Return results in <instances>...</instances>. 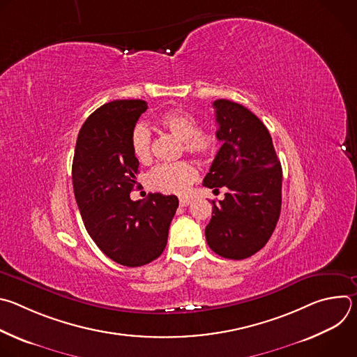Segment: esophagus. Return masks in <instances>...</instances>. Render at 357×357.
Returning <instances> with one entry per match:
<instances>
[{
    "instance_id": "obj_1",
    "label": "esophagus",
    "mask_w": 357,
    "mask_h": 357,
    "mask_svg": "<svg viewBox=\"0 0 357 357\" xmlns=\"http://www.w3.org/2000/svg\"><path fill=\"white\" fill-rule=\"evenodd\" d=\"M190 203H192V199H188V197H181V199H179V205L183 206V208H185V206H189Z\"/></svg>"
}]
</instances>
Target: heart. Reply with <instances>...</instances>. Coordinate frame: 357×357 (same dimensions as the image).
<instances>
[{
  "instance_id": "1",
  "label": "heart",
  "mask_w": 357,
  "mask_h": 357,
  "mask_svg": "<svg viewBox=\"0 0 357 357\" xmlns=\"http://www.w3.org/2000/svg\"><path fill=\"white\" fill-rule=\"evenodd\" d=\"M160 124L183 141V148L189 154L199 157L213 155L219 148L218 131L208 128L199 130L197 119L185 110H171L161 116ZM131 151L139 162L151 158V132L139 124L131 132ZM197 179V169L192 162L181 161L175 164H161L148 174V186L165 193L185 195Z\"/></svg>"
}]
</instances>
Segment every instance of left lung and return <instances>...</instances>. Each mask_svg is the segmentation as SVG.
Here are the masks:
<instances>
[{"mask_svg": "<svg viewBox=\"0 0 357 357\" xmlns=\"http://www.w3.org/2000/svg\"><path fill=\"white\" fill-rule=\"evenodd\" d=\"M222 142L203 185L227 188L212 200L205 234L209 247L225 259L243 260L261 250L281 212L282 169L271 135L261 120L230 100L213 101Z\"/></svg>", "mask_w": 357, "mask_h": 357, "instance_id": "1", "label": "left lung"}]
</instances>
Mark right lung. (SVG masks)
<instances>
[{
	"instance_id": "right-lung-1",
	"label": "right lung",
	"mask_w": 357,
	"mask_h": 357,
	"mask_svg": "<svg viewBox=\"0 0 357 357\" xmlns=\"http://www.w3.org/2000/svg\"><path fill=\"white\" fill-rule=\"evenodd\" d=\"M148 109L144 100H114L97 109L79 131L72 165L73 190L84 227L113 261L141 267L158 259L179 205L175 195L131 200L138 160L131 132Z\"/></svg>"
}]
</instances>
